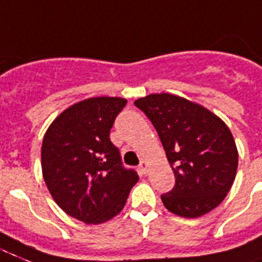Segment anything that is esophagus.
<instances>
[{"instance_id": "obj_1", "label": "esophagus", "mask_w": 262, "mask_h": 262, "mask_svg": "<svg viewBox=\"0 0 262 262\" xmlns=\"http://www.w3.org/2000/svg\"><path fill=\"white\" fill-rule=\"evenodd\" d=\"M139 169H141V172L143 175H146V173H147V169H149V164L143 160V161H141V164H139Z\"/></svg>"}]
</instances>
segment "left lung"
<instances>
[{
    "label": "left lung",
    "mask_w": 262,
    "mask_h": 262,
    "mask_svg": "<svg viewBox=\"0 0 262 262\" xmlns=\"http://www.w3.org/2000/svg\"><path fill=\"white\" fill-rule=\"evenodd\" d=\"M134 103L154 125L175 173V187L161 195L164 206L187 219L213 210L238 169V149L226 123L200 103L168 93Z\"/></svg>",
    "instance_id": "8db88e82"
}]
</instances>
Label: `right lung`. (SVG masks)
Segmentation results:
<instances>
[{"label": "right lung", "mask_w": 262, "mask_h": 262, "mask_svg": "<svg viewBox=\"0 0 262 262\" xmlns=\"http://www.w3.org/2000/svg\"><path fill=\"white\" fill-rule=\"evenodd\" d=\"M127 99L93 97L71 105L45 134L42 175L56 204L86 224H101L124 208L139 176L121 164L109 138Z\"/></svg>", "instance_id": "add662e5"}]
</instances>
